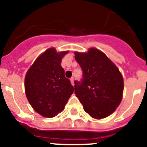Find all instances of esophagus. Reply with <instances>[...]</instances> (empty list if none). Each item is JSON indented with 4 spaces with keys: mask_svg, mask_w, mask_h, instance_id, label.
I'll list each match as a JSON object with an SVG mask.
<instances>
[{
    "mask_svg": "<svg viewBox=\"0 0 147 147\" xmlns=\"http://www.w3.org/2000/svg\"><path fill=\"white\" fill-rule=\"evenodd\" d=\"M71 83L73 86H74V78H71Z\"/></svg>",
    "mask_w": 147,
    "mask_h": 147,
    "instance_id": "34e87169",
    "label": "esophagus"
}]
</instances>
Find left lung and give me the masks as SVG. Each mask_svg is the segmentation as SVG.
I'll return each mask as SVG.
<instances>
[{
  "label": "left lung",
  "instance_id": "8db88e82",
  "mask_svg": "<svg viewBox=\"0 0 147 147\" xmlns=\"http://www.w3.org/2000/svg\"><path fill=\"white\" fill-rule=\"evenodd\" d=\"M83 71L81 82H75L76 96L85 112L95 119L107 117L116 110L123 97L124 79L118 67L102 51L90 48L75 51Z\"/></svg>",
  "mask_w": 147,
  "mask_h": 147
}]
</instances>
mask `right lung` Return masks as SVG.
I'll return each instance as SVG.
<instances>
[{"instance_id": "obj_1", "label": "right lung", "mask_w": 147, "mask_h": 147, "mask_svg": "<svg viewBox=\"0 0 147 147\" xmlns=\"http://www.w3.org/2000/svg\"><path fill=\"white\" fill-rule=\"evenodd\" d=\"M67 52L49 48L35 59L26 74L27 99L35 112L43 117L53 118L62 111L74 93V87L61 66Z\"/></svg>"}]
</instances>
